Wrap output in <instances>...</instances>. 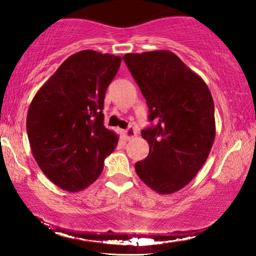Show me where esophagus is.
<instances>
[{
    "mask_svg": "<svg viewBox=\"0 0 256 256\" xmlns=\"http://www.w3.org/2000/svg\"><path fill=\"white\" fill-rule=\"evenodd\" d=\"M136 135H138V132H136V129L134 127H129L128 129H126L124 130V136H126V140H127V141L134 138Z\"/></svg>",
    "mask_w": 256,
    "mask_h": 256,
    "instance_id": "esophagus-1",
    "label": "esophagus"
}]
</instances>
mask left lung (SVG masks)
I'll use <instances>...</instances> for the list:
<instances>
[{
	"instance_id": "1",
	"label": "left lung",
	"mask_w": 256,
	"mask_h": 256,
	"mask_svg": "<svg viewBox=\"0 0 256 256\" xmlns=\"http://www.w3.org/2000/svg\"><path fill=\"white\" fill-rule=\"evenodd\" d=\"M146 98L149 120L142 130L149 155L135 164L138 176L160 194L180 191L208 160L216 138L214 104L208 85L174 52L124 56Z\"/></svg>"
}]
</instances>
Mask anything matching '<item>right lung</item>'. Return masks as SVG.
<instances>
[{"label":"right lung","mask_w":256,"mask_h":256,"mask_svg":"<svg viewBox=\"0 0 256 256\" xmlns=\"http://www.w3.org/2000/svg\"><path fill=\"white\" fill-rule=\"evenodd\" d=\"M120 56L84 50L70 56L38 90L26 116L31 152L52 183L68 192L96 180L118 135L104 126L106 90Z\"/></svg>","instance_id":"add662e5"}]
</instances>
